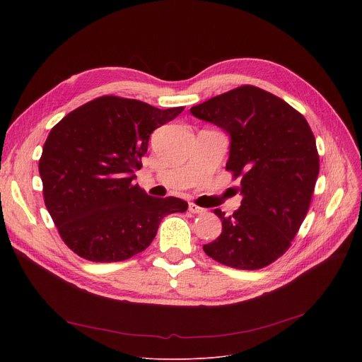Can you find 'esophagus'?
Listing matches in <instances>:
<instances>
[{
  "label": "esophagus",
  "mask_w": 362,
  "mask_h": 362,
  "mask_svg": "<svg viewBox=\"0 0 362 362\" xmlns=\"http://www.w3.org/2000/svg\"><path fill=\"white\" fill-rule=\"evenodd\" d=\"M189 211H191L192 214H204L205 213L204 208H201V206H198L195 204H189Z\"/></svg>",
  "instance_id": "34e87169"
}]
</instances>
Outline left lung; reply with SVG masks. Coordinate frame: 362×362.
<instances>
[{
	"label": "left lung",
	"mask_w": 362,
	"mask_h": 362,
	"mask_svg": "<svg viewBox=\"0 0 362 362\" xmlns=\"http://www.w3.org/2000/svg\"><path fill=\"white\" fill-rule=\"evenodd\" d=\"M230 138L226 168L239 177V210L224 216L221 235L204 251L240 270H258L288 251L305 218L320 160L300 112L276 95L245 85L191 108Z\"/></svg>",
	"instance_id": "obj_1"
}]
</instances>
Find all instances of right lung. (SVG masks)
I'll list each match as a JSON object with an SVG mask.
<instances>
[{
  "instance_id": "right-lung-1",
  "label": "right lung",
  "mask_w": 362,
  "mask_h": 362,
  "mask_svg": "<svg viewBox=\"0 0 362 362\" xmlns=\"http://www.w3.org/2000/svg\"><path fill=\"white\" fill-rule=\"evenodd\" d=\"M182 111L108 95L51 129L40 160L44 199L74 254L124 261L148 248L165 216L187 210L183 199L149 197L133 182L151 133Z\"/></svg>"
}]
</instances>
